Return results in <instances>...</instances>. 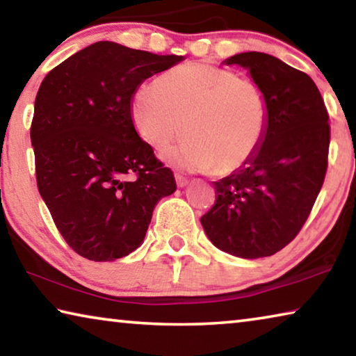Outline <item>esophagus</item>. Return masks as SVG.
Returning a JSON list of instances; mask_svg holds the SVG:
<instances>
[{
    "instance_id": "34e87169",
    "label": "esophagus",
    "mask_w": 356,
    "mask_h": 356,
    "mask_svg": "<svg viewBox=\"0 0 356 356\" xmlns=\"http://www.w3.org/2000/svg\"><path fill=\"white\" fill-rule=\"evenodd\" d=\"M176 184H177V186H180V188H184V186H186L188 185V179L186 177H184V176H180V174H176Z\"/></svg>"
}]
</instances>
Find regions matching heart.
<instances>
[{"label": "heart", "instance_id": "heart-1", "mask_svg": "<svg viewBox=\"0 0 356 356\" xmlns=\"http://www.w3.org/2000/svg\"><path fill=\"white\" fill-rule=\"evenodd\" d=\"M130 116L149 146L165 154L188 135L171 161L184 170L231 176L248 166L261 149L270 104L261 84L206 63L168 70L131 97Z\"/></svg>", "mask_w": 356, "mask_h": 356}]
</instances>
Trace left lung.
I'll list each match as a JSON object with an SVG mask.
<instances>
[{"label":"left lung","instance_id":"obj_1","mask_svg":"<svg viewBox=\"0 0 356 356\" xmlns=\"http://www.w3.org/2000/svg\"><path fill=\"white\" fill-rule=\"evenodd\" d=\"M225 63L248 69L264 88L270 122L251 163L213 182L216 200L201 225L229 254L267 257L297 237L317 200L328 168L330 116L312 78L278 58L246 51Z\"/></svg>","mask_w":356,"mask_h":356}]
</instances>
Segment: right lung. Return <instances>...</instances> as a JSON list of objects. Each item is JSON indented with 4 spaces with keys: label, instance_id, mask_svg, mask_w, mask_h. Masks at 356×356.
Instances as JSON below:
<instances>
[{
    "label": "right lung",
    "instance_id": "add662e5",
    "mask_svg": "<svg viewBox=\"0 0 356 356\" xmlns=\"http://www.w3.org/2000/svg\"><path fill=\"white\" fill-rule=\"evenodd\" d=\"M182 61L95 42L50 70L34 104L35 180L65 242L89 261H116L143 243L174 174L136 134L130 102L154 74Z\"/></svg>",
    "mask_w": 356,
    "mask_h": 356
}]
</instances>
